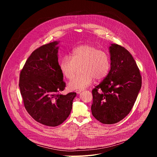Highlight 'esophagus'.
Here are the masks:
<instances>
[{
    "label": "esophagus",
    "mask_w": 157,
    "mask_h": 157,
    "mask_svg": "<svg viewBox=\"0 0 157 157\" xmlns=\"http://www.w3.org/2000/svg\"><path fill=\"white\" fill-rule=\"evenodd\" d=\"M82 91V90H76V93L77 94H79Z\"/></svg>",
    "instance_id": "34e87169"
}]
</instances>
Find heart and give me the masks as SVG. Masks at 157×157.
Returning a JSON list of instances; mask_svg holds the SVG:
<instances>
[{
  "label": "heart",
  "mask_w": 157,
  "mask_h": 157,
  "mask_svg": "<svg viewBox=\"0 0 157 157\" xmlns=\"http://www.w3.org/2000/svg\"><path fill=\"white\" fill-rule=\"evenodd\" d=\"M70 56H64L59 62V69L65 78L71 79L81 67L82 74L68 83L71 90H82L90 85L94 79L101 81L108 75L110 61L108 54L90 44L75 48Z\"/></svg>",
  "instance_id": "b5f03b06"
}]
</instances>
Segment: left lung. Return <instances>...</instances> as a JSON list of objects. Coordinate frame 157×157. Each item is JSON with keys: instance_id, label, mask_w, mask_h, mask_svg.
<instances>
[{"instance_id": "obj_1", "label": "left lung", "mask_w": 157, "mask_h": 157, "mask_svg": "<svg viewBox=\"0 0 157 157\" xmlns=\"http://www.w3.org/2000/svg\"><path fill=\"white\" fill-rule=\"evenodd\" d=\"M110 70L92 90L93 116L104 124H113L125 118L135 103L142 86L140 70L124 47L112 44Z\"/></svg>"}]
</instances>
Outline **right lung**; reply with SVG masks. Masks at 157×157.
Listing matches in <instances>:
<instances>
[{"mask_svg": "<svg viewBox=\"0 0 157 157\" xmlns=\"http://www.w3.org/2000/svg\"><path fill=\"white\" fill-rule=\"evenodd\" d=\"M57 41L32 52L20 71L19 87L24 107L36 122L50 127L61 124L70 114L76 93L63 95L66 83L58 61Z\"/></svg>", "mask_w": 157, "mask_h": 157, "instance_id": "add662e5", "label": "right lung"}]
</instances>
